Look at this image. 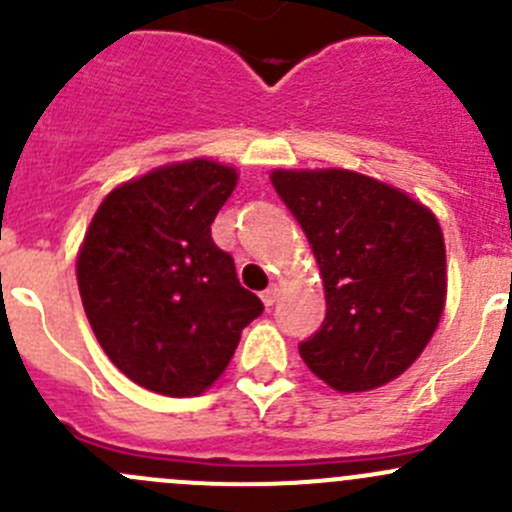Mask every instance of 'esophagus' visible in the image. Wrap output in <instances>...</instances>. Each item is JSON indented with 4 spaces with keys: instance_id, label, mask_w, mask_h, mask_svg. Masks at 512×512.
<instances>
[{
    "instance_id": "1",
    "label": "esophagus",
    "mask_w": 512,
    "mask_h": 512,
    "mask_svg": "<svg viewBox=\"0 0 512 512\" xmlns=\"http://www.w3.org/2000/svg\"><path fill=\"white\" fill-rule=\"evenodd\" d=\"M260 297H262V302H265V307H267V309H270V307H272V304H275V302H277V287H267V289H265V292H262V294H260Z\"/></svg>"
}]
</instances>
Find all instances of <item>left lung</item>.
I'll list each match as a JSON object with an SVG mask.
<instances>
[{"mask_svg": "<svg viewBox=\"0 0 512 512\" xmlns=\"http://www.w3.org/2000/svg\"><path fill=\"white\" fill-rule=\"evenodd\" d=\"M272 185L317 257L327 317L299 356L342 394L404 374L446 304V245L436 215L369 175L272 170Z\"/></svg>", "mask_w": 512, "mask_h": 512, "instance_id": "1", "label": "left lung"}]
</instances>
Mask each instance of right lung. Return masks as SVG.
<instances>
[{
	"label": "right lung",
	"mask_w": 512,
	"mask_h": 512,
	"mask_svg": "<svg viewBox=\"0 0 512 512\" xmlns=\"http://www.w3.org/2000/svg\"><path fill=\"white\" fill-rule=\"evenodd\" d=\"M235 185V168L208 158L163 165L111 190L86 230L76 260L86 317L143 389L203 394L265 309L210 235Z\"/></svg>",
	"instance_id": "1"
}]
</instances>
